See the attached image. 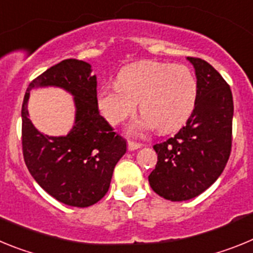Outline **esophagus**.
Masks as SVG:
<instances>
[{"label":"esophagus","mask_w":253,"mask_h":253,"mask_svg":"<svg viewBox=\"0 0 253 253\" xmlns=\"http://www.w3.org/2000/svg\"><path fill=\"white\" fill-rule=\"evenodd\" d=\"M139 148H142V144H139V143H134V142H130V140L128 142L129 151H135V149H139Z\"/></svg>","instance_id":"34e87169"}]
</instances>
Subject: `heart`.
<instances>
[{"instance_id": "heart-1", "label": "heart", "mask_w": 253, "mask_h": 253, "mask_svg": "<svg viewBox=\"0 0 253 253\" xmlns=\"http://www.w3.org/2000/svg\"><path fill=\"white\" fill-rule=\"evenodd\" d=\"M116 81L99 91L97 104L105 119L116 125L133 115L139 102L143 116L128 126L133 135L154 126L160 133L176 130L195 109L198 81L182 64L142 60L124 67Z\"/></svg>"}]
</instances>
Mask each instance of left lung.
Returning a JSON list of instances; mask_svg holds the SVG:
<instances>
[{"instance_id": "obj_1", "label": "left lung", "mask_w": 253, "mask_h": 253, "mask_svg": "<svg viewBox=\"0 0 253 253\" xmlns=\"http://www.w3.org/2000/svg\"><path fill=\"white\" fill-rule=\"evenodd\" d=\"M187 60L198 81L195 109L175 137L153 146L157 165L148 176L154 193L171 202L190 200L211 186L222 175L232 147L231 87L208 62Z\"/></svg>"}]
</instances>
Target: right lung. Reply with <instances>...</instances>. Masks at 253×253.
<instances>
[{"mask_svg":"<svg viewBox=\"0 0 253 253\" xmlns=\"http://www.w3.org/2000/svg\"><path fill=\"white\" fill-rule=\"evenodd\" d=\"M91 72L84 60H62L29 84L22 102V153L29 172L49 195L69 207L101 200L126 152L125 139L100 115L97 78ZM43 86H58L74 96L75 124L67 136L40 133L28 119L30 91Z\"/></svg>","mask_w":253,"mask_h":253,"instance_id":"right-lung-1","label":"right lung"}]
</instances>
